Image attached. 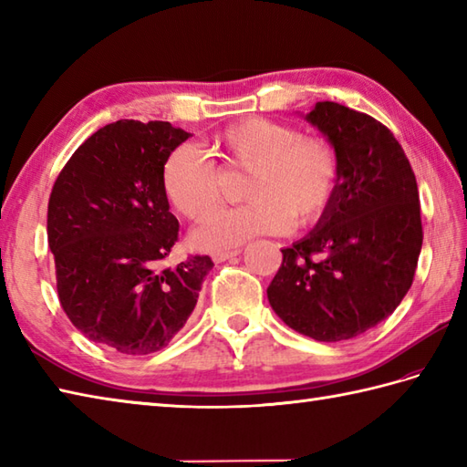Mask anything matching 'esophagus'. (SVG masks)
<instances>
[{
	"label": "esophagus",
	"instance_id": "34e87169",
	"mask_svg": "<svg viewBox=\"0 0 467 467\" xmlns=\"http://www.w3.org/2000/svg\"><path fill=\"white\" fill-rule=\"evenodd\" d=\"M239 254H241V249L216 251V253H213V261L214 263H223V261H228V259H233V256H239Z\"/></svg>",
	"mask_w": 467,
	"mask_h": 467
}]
</instances>
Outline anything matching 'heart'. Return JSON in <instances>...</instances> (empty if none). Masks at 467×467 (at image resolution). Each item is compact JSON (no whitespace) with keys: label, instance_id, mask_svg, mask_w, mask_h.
Instances as JSON below:
<instances>
[{"label":"heart","instance_id":"1","mask_svg":"<svg viewBox=\"0 0 467 467\" xmlns=\"http://www.w3.org/2000/svg\"><path fill=\"white\" fill-rule=\"evenodd\" d=\"M226 166L249 172L246 204L208 216L192 236L198 249L223 251L259 234L311 226L329 211L341 176L335 144L321 134L269 118H246L214 136ZM162 191L188 221H201L221 201L213 164L191 144L174 148L162 168Z\"/></svg>","mask_w":467,"mask_h":467}]
</instances>
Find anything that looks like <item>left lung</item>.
<instances>
[{
	"label": "left lung",
	"mask_w": 467,
	"mask_h": 467,
	"mask_svg": "<svg viewBox=\"0 0 467 467\" xmlns=\"http://www.w3.org/2000/svg\"><path fill=\"white\" fill-rule=\"evenodd\" d=\"M306 120L339 152V186L313 231L281 251L266 296L291 329L333 343L369 331L410 291L423 243L420 192L401 144L375 118L317 102Z\"/></svg>",
	"instance_id": "obj_1"
}]
</instances>
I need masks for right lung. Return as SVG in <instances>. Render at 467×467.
<instances>
[{
	"instance_id": "add662e5",
	"label": "right lung",
	"mask_w": 467,
	"mask_h": 467,
	"mask_svg": "<svg viewBox=\"0 0 467 467\" xmlns=\"http://www.w3.org/2000/svg\"><path fill=\"white\" fill-rule=\"evenodd\" d=\"M188 136L161 120L108 124L72 154L49 194L59 305L88 339L122 355L171 343L214 266L208 254L161 266L178 241L162 168Z\"/></svg>"
}]
</instances>
